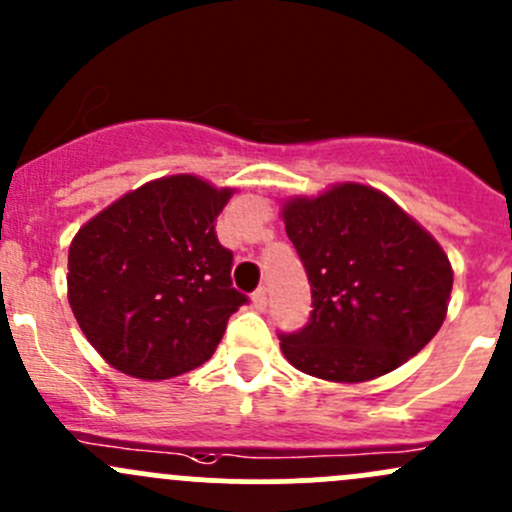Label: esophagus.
I'll return each instance as SVG.
<instances>
[{
	"instance_id": "1",
	"label": "esophagus",
	"mask_w": 512,
	"mask_h": 512,
	"mask_svg": "<svg viewBox=\"0 0 512 512\" xmlns=\"http://www.w3.org/2000/svg\"><path fill=\"white\" fill-rule=\"evenodd\" d=\"M252 304H255V309H265L267 307V287H257L255 292H252Z\"/></svg>"
}]
</instances>
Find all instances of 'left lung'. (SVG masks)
<instances>
[{"instance_id":"8db88e82","label":"left lung","mask_w":512,"mask_h":512,"mask_svg":"<svg viewBox=\"0 0 512 512\" xmlns=\"http://www.w3.org/2000/svg\"><path fill=\"white\" fill-rule=\"evenodd\" d=\"M312 287L302 329L280 334L294 369L369 381L399 369L446 319L453 270L436 240L379 190L342 183L282 208Z\"/></svg>"}]
</instances>
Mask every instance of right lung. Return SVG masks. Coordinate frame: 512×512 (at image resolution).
<instances>
[{
  "instance_id": "right-lung-1",
  "label": "right lung",
  "mask_w": 512,
  "mask_h": 512,
  "mask_svg": "<svg viewBox=\"0 0 512 512\" xmlns=\"http://www.w3.org/2000/svg\"><path fill=\"white\" fill-rule=\"evenodd\" d=\"M230 188L195 175L151 180L89 220L69 247V304L113 369L146 381L205 364L247 302L215 220Z\"/></svg>"
}]
</instances>
